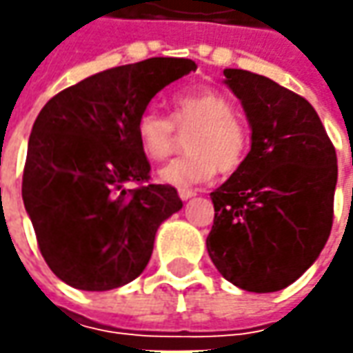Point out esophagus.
<instances>
[{
  "label": "esophagus",
  "instance_id": "obj_1",
  "mask_svg": "<svg viewBox=\"0 0 353 353\" xmlns=\"http://www.w3.org/2000/svg\"><path fill=\"white\" fill-rule=\"evenodd\" d=\"M179 196L183 198V200H188V198L196 196V190H192V188H179Z\"/></svg>",
  "mask_w": 353,
  "mask_h": 353
}]
</instances>
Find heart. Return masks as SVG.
Listing matches in <instances>:
<instances>
[{
    "mask_svg": "<svg viewBox=\"0 0 353 353\" xmlns=\"http://www.w3.org/2000/svg\"><path fill=\"white\" fill-rule=\"evenodd\" d=\"M186 133V155L179 157L157 172L161 183L188 186L210 181L216 170H237L250 151V133L236 116L234 105L220 92L198 88L172 98V114L161 116L145 110L137 117L135 135L141 153L149 161H163L174 151L179 133Z\"/></svg>",
    "mask_w": 353,
    "mask_h": 353,
    "instance_id": "heart-1",
    "label": "heart"
}]
</instances>
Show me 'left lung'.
Returning <instances> with one entry per match:
<instances>
[{
    "instance_id": "8db88e82",
    "label": "left lung",
    "mask_w": 353,
    "mask_h": 353,
    "mask_svg": "<svg viewBox=\"0 0 353 353\" xmlns=\"http://www.w3.org/2000/svg\"><path fill=\"white\" fill-rule=\"evenodd\" d=\"M251 125L243 165L210 194L206 237L222 277L251 292L289 287L316 261L334 220L336 149L303 96L248 70L225 68Z\"/></svg>"
}]
</instances>
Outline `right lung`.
<instances>
[{
    "label": "right lung",
    "instance_id": "obj_1",
    "mask_svg": "<svg viewBox=\"0 0 353 353\" xmlns=\"http://www.w3.org/2000/svg\"><path fill=\"white\" fill-rule=\"evenodd\" d=\"M192 70V61L167 57L116 66L59 92L34 119L21 194L41 255L66 285L131 283L157 228L183 208L174 186L149 184L135 125L157 92ZM128 182L140 186L128 191Z\"/></svg>",
    "mask_w": 353,
    "mask_h": 353
}]
</instances>
